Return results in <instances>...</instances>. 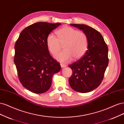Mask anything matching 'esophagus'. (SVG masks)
<instances>
[{
    "label": "esophagus",
    "instance_id": "1",
    "mask_svg": "<svg viewBox=\"0 0 124 124\" xmlns=\"http://www.w3.org/2000/svg\"><path fill=\"white\" fill-rule=\"evenodd\" d=\"M61 66L62 68H64V67H65L66 66V65L64 64H61Z\"/></svg>",
    "mask_w": 124,
    "mask_h": 124
}]
</instances>
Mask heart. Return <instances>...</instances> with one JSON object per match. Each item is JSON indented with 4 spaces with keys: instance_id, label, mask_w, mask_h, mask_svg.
Returning <instances> with one entry per match:
<instances>
[{
    "instance_id": "heart-1",
    "label": "heart",
    "mask_w": 124,
    "mask_h": 124,
    "mask_svg": "<svg viewBox=\"0 0 124 124\" xmlns=\"http://www.w3.org/2000/svg\"><path fill=\"white\" fill-rule=\"evenodd\" d=\"M56 33L58 38L53 34L47 38V45L50 53L56 54L62 48L63 50L58 54L55 58L59 62L64 63L72 59H79L86 53L88 47V38L82 31L72 27L64 26L58 30Z\"/></svg>"
}]
</instances>
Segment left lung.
Here are the masks:
<instances>
[{"mask_svg":"<svg viewBox=\"0 0 124 124\" xmlns=\"http://www.w3.org/2000/svg\"><path fill=\"white\" fill-rule=\"evenodd\" d=\"M82 30L88 38L85 54L69 66L73 70L69 78L70 87L80 93L89 92L101 85L109 63L108 48L98 31L83 24H70Z\"/></svg>","mask_w":124,"mask_h":124,"instance_id":"left-lung-1","label":"left lung"}]
</instances>
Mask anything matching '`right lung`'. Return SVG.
I'll return each mask as SVG.
<instances>
[{
  "instance_id": "add662e5",
  "label": "right lung",
  "mask_w": 124,
  "mask_h": 124,
  "mask_svg": "<svg viewBox=\"0 0 124 124\" xmlns=\"http://www.w3.org/2000/svg\"><path fill=\"white\" fill-rule=\"evenodd\" d=\"M61 24L34 23L20 33L15 43L14 62L22 85L32 92L41 94L49 89L52 78L61 65L50 54L47 38Z\"/></svg>"
}]
</instances>
